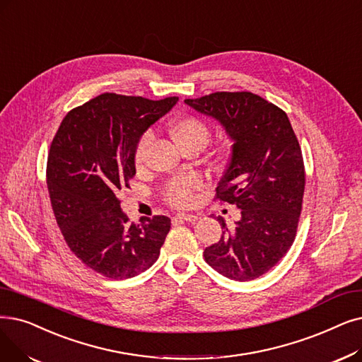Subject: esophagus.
Listing matches in <instances>:
<instances>
[{"mask_svg":"<svg viewBox=\"0 0 362 362\" xmlns=\"http://www.w3.org/2000/svg\"><path fill=\"white\" fill-rule=\"evenodd\" d=\"M199 217L195 214H186V213H177L175 216V220H185V222H197Z\"/></svg>","mask_w":362,"mask_h":362,"instance_id":"obj_1","label":"esophagus"}]
</instances>
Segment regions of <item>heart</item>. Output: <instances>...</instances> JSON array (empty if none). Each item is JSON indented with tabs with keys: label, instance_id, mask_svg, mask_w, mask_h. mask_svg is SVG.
<instances>
[{
	"label": "heart",
	"instance_id": "1",
	"mask_svg": "<svg viewBox=\"0 0 362 362\" xmlns=\"http://www.w3.org/2000/svg\"><path fill=\"white\" fill-rule=\"evenodd\" d=\"M168 133L180 151L189 148L204 149L210 142L211 132L209 125L201 118L194 115H182L173 119L168 125ZM151 134H145L139 140L134 152V164L137 168H142L146 161V152L151 145ZM201 185L197 176H185L171 179L164 187V197L176 207H187L194 199V192Z\"/></svg>",
	"mask_w": 362,
	"mask_h": 362
}]
</instances>
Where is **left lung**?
<instances>
[{
    "mask_svg": "<svg viewBox=\"0 0 362 362\" xmlns=\"http://www.w3.org/2000/svg\"><path fill=\"white\" fill-rule=\"evenodd\" d=\"M185 103L214 118L230 139L216 198L241 213L232 228L217 217L223 233L204 250V257L226 278L256 279L286 256L302 211L305 167L290 119L250 91H217Z\"/></svg>",
    "mask_w": 362,
    "mask_h": 362,
    "instance_id": "8db88e82",
    "label": "left lung"
}]
</instances>
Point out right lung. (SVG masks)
Returning <instances> with one entry per match:
<instances>
[{
  "label": "right lung",
  "mask_w": 362,
  "mask_h": 362,
  "mask_svg": "<svg viewBox=\"0 0 362 362\" xmlns=\"http://www.w3.org/2000/svg\"><path fill=\"white\" fill-rule=\"evenodd\" d=\"M177 100L103 93L69 111L53 139L47 186L56 222L72 253L106 278L136 276L160 256L170 218L129 223L118 192L136 175L140 137Z\"/></svg>",
  "instance_id": "obj_1"
}]
</instances>
